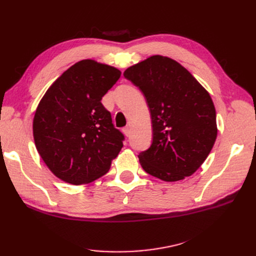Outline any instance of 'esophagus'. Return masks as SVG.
I'll list each match as a JSON object with an SVG mask.
<instances>
[{
	"label": "esophagus",
	"mask_w": 256,
	"mask_h": 256,
	"mask_svg": "<svg viewBox=\"0 0 256 256\" xmlns=\"http://www.w3.org/2000/svg\"><path fill=\"white\" fill-rule=\"evenodd\" d=\"M122 131H124V134H125L126 136H130V127H129V126H126L125 128L122 129Z\"/></svg>",
	"instance_id": "1"
}]
</instances>
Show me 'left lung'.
<instances>
[{
  "mask_svg": "<svg viewBox=\"0 0 256 256\" xmlns=\"http://www.w3.org/2000/svg\"><path fill=\"white\" fill-rule=\"evenodd\" d=\"M124 76L142 92L152 116V145L138 154L144 171L164 182L191 176L206 160L218 132L210 95L166 56H150L126 69Z\"/></svg>",
  "mask_w": 256,
  "mask_h": 256,
  "instance_id": "8db88e82",
  "label": "left lung"
}]
</instances>
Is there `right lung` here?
I'll use <instances>...</instances> for the list:
<instances>
[{
	"label": "right lung",
	"mask_w": 256,
	"mask_h": 256,
	"mask_svg": "<svg viewBox=\"0 0 256 256\" xmlns=\"http://www.w3.org/2000/svg\"><path fill=\"white\" fill-rule=\"evenodd\" d=\"M122 72L83 60L54 82L33 120L36 148L50 171L72 184H88L110 170L125 136L112 122L102 97Z\"/></svg>",
	"instance_id": "obj_1"
}]
</instances>
